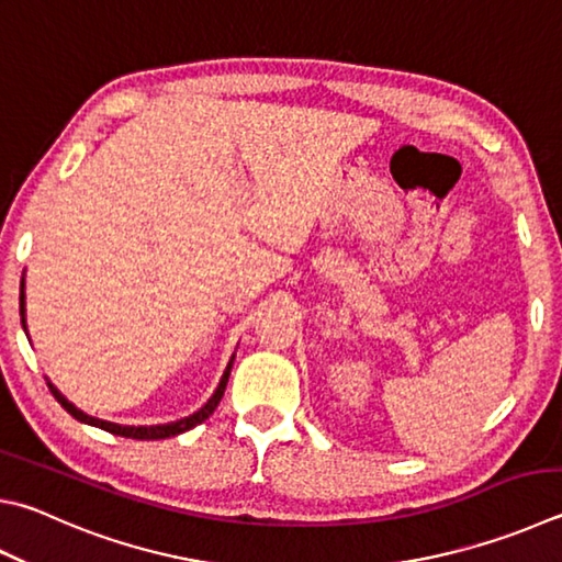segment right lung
<instances>
[{
    "instance_id": "add662e5",
    "label": "right lung",
    "mask_w": 562,
    "mask_h": 562,
    "mask_svg": "<svg viewBox=\"0 0 562 562\" xmlns=\"http://www.w3.org/2000/svg\"><path fill=\"white\" fill-rule=\"evenodd\" d=\"M19 304H22V326L26 329V319H24V280H22V297H19ZM233 359L236 356H231V361L226 366V371H223L221 375V383L216 391H213V395L209 397V403L199 407L196 413L189 415V417H181V420H175V423H165V425H117V423H108V420H100V417H93V415H86L83 411H78V407L74 403H68L64 395L58 393V387L54 383H48L50 393H54L56 401L66 407V411L76 417V420L86 423V425H93V427H100V430L105 432H112V435H120V437H132V440H165V437H175V435H181L191 430V427L201 425L206 417L216 411L223 393H226V383H228V375H231V369H233Z\"/></svg>"
}]
</instances>
